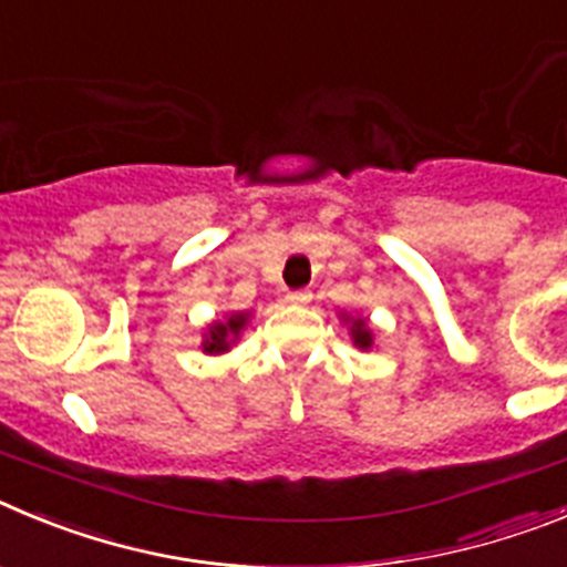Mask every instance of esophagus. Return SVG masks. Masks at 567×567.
<instances>
[{
  "instance_id": "34e87169",
  "label": "esophagus",
  "mask_w": 567,
  "mask_h": 567,
  "mask_svg": "<svg viewBox=\"0 0 567 567\" xmlns=\"http://www.w3.org/2000/svg\"><path fill=\"white\" fill-rule=\"evenodd\" d=\"M307 300H309V292H303V289L287 292V303H307Z\"/></svg>"
}]
</instances>
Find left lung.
<instances>
[{
    "instance_id": "obj_1",
    "label": "left lung",
    "mask_w": 567,
    "mask_h": 567,
    "mask_svg": "<svg viewBox=\"0 0 567 567\" xmlns=\"http://www.w3.org/2000/svg\"><path fill=\"white\" fill-rule=\"evenodd\" d=\"M343 320H349V323H352V327H349V332H352V340H354V346H358V349H372V329H369V323H365V318H346L343 315Z\"/></svg>"
}]
</instances>
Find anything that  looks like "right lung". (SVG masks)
<instances>
[{
	"label": "right lung",
	"instance_id": "obj_1",
	"mask_svg": "<svg viewBox=\"0 0 567 567\" xmlns=\"http://www.w3.org/2000/svg\"><path fill=\"white\" fill-rule=\"evenodd\" d=\"M247 320H249V312H233L227 320H215V323H209L207 332H204V343H202L204 352L207 354L229 352V346H233L235 338L244 332Z\"/></svg>",
	"mask_w": 567,
	"mask_h": 567
}]
</instances>
